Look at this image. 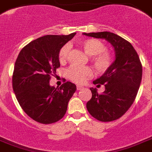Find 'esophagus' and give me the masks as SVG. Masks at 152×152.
<instances>
[{"label": "esophagus", "mask_w": 152, "mask_h": 152, "mask_svg": "<svg viewBox=\"0 0 152 152\" xmlns=\"http://www.w3.org/2000/svg\"><path fill=\"white\" fill-rule=\"evenodd\" d=\"M81 88H83V86H81V85H77V89L80 90Z\"/></svg>", "instance_id": "34e87169"}]
</instances>
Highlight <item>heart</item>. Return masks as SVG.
<instances>
[{
    "label": "heart",
    "instance_id": "heart-1",
    "mask_svg": "<svg viewBox=\"0 0 152 152\" xmlns=\"http://www.w3.org/2000/svg\"><path fill=\"white\" fill-rule=\"evenodd\" d=\"M80 45L87 54L90 55V60L99 72H104L111 66L113 55L110 51L105 50V45L102 41L96 39H88L80 42ZM70 46L65 45L60 50L58 54L59 61L65 64L68 58ZM93 72L90 67L72 66L67 70V76L75 83H84L92 76Z\"/></svg>",
    "mask_w": 152,
    "mask_h": 152
}]
</instances>
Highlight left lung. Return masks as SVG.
Instances as JSON below:
<instances>
[{
	"label": "left lung",
	"mask_w": 152,
	"mask_h": 152,
	"mask_svg": "<svg viewBox=\"0 0 152 152\" xmlns=\"http://www.w3.org/2000/svg\"><path fill=\"white\" fill-rule=\"evenodd\" d=\"M88 36L104 39L113 46L115 61L99 78L93 81L105 91L99 94L91 88V99L86 107L91 116L102 122L113 121L124 115L137 96L142 78V65L137 53L128 41L110 32L83 33Z\"/></svg>",
	"instance_id": "obj_1"
}]
</instances>
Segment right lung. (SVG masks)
<instances>
[{"instance_id":"obj_1","label":"right lung","mask_w":152,"mask_h":152,"mask_svg":"<svg viewBox=\"0 0 152 152\" xmlns=\"http://www.w3.org/2000/svg\"><path fill=\"white\" fill-rule=\"evenodd\" d=\"M75 34L39 37L24 46L18 56L12 87L22 110L36 122L50 124L62 119L77 89L70 81L61 87L50 85L51 75L61 66L59 51Z\"/></svg>"}]
</instances>
